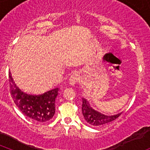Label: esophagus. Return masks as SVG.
<instances>
[{
  "label": "esophagus",
  "mask_w": 150,
  "mask_h": 150,
  "mask_svg": "<svg viewBox=\"0 0 150 150\" xmlns=\"http://www.w3.org/2000/svg\"><path fill=\"white\" fill-rule=\"evenodd\" d=\"M79 79V73L78 71H74L71 76H70V79H69V83L71 86H74L78 82Z\"/></svg>",
  "instance_id": "34e87169"
}]
</instances>
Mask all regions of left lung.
Returning <instances> with one entry per match:
<instances>
[{
    "label": "left lung",
    "instance_id": "left-lung-1",
    "mask_svg": "<svg viewBox=\"0 0 150 150\" xmlns=\"http://www.w3.org/2000/svg\"><path fill=\"white\" fill-rule=\"evenodd\" d=\"M82 101H83L82 112L85 118V120L86 121L88 124L93 125V126H100V125L110 122L117 119L122 112H119L116 114L115 113L113 115L104 114L91 107L89 102L86 98H83Z\"/></svg>",
    "mask_w": 150,
    "mask_h": 150
}]
</instances>
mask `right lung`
Instances as JSON below:
<instances>
[{
  "mask_svg": "<svg viewBox=\"0 0 150 150\" xmlns=\"http://www.w3.org/2000/svg\"><path fill=\"white\" fill-rule=\"evenodd\" d=\"M9 78L12 98L24 115L39 122L49 121L53 117L55 112V100L59 95V88L55 87L43 93H29L17 86L10 72Z\"/></svg>",
  "mask_w": 150,
  "mask_h": 150,
  "instance_id": "obj_1",
  "label": "right lung"
}]
</instances>
